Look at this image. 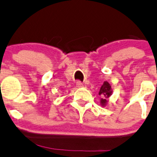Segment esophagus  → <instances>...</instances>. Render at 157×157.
I'll return each mask as SVG.
<instances>
[{
  "instance_id": "esophagus-1",
  "label": "esophagus",
  "mask_w": 157,
  "mask_h": 157,
  "mask_svg": "<svg viewBox=\"0 0 157 157\" xmlns=\"http://www.w3.org/2000/svg\"><path fill=\"white\" fill-rule=\"evenodd\" d=\"M77 83V86L79 87V88H80V87H83V83H82V82L80 81V80H77V83Z\"/></svg>"
}]
</instances>
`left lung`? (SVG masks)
<instances>
[{"label":"left lung","instance_id":"obj_1","mask_svg":"<svg viewBox=\"0 0 157 157\" xmlns=\"http://www.w3.org/2000/svg\"><path fill=\"white\" fill-rule=\"evenodd\" d=\"M111 86H110L108 82H104L103 85L101 86L99 91V95L102 97L101 100V103L102 105H105L107 103L106 98H108L110 95H111Z\"/></svg>","mask_w":157,"mask_h":157}]
</instances>
